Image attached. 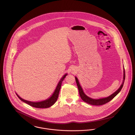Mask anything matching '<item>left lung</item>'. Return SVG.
Returning a JSON list of instances; mask_svg holds the SVG:
<instances>
[{
  "mask_svg": "<svg viewBox=\"0 0 135 135\" xmlns=\"http://www.w3.org/2000/svg\"><path fill=\"white\" fill-rule=\"evenodd\" d=\"M75 77L76 82L77 84V87L78 89L79 94V95H80L81 99L84 102H85L89 104L94 105H101L104 104L109 102V101H110L120 92V91L121 90V89L123 86L124 83V81H125V72L124 67H123V78L122 83L121 85L120 86V87H119V88L114 93H113L112 94L110 95L109 96L105 97V98H99V99H93V98H91L87 96L84 92L83 89L79 83L78 78L76 76H75Z\"/></svg>",
  "mask_w": 135,
  "mask_h": 135,
  "instance_id": "1",
  "label": "left lung"
}]
</instances>
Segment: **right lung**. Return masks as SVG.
Instances as JSON below:
<instances>
[{
  "instance_id": "obj_1",
  "label": "right lung",
  "mask_w": 135,
  "mask_h": 135,
  "mask_svg": "<svg viewBox=\"0 0 135 135\" xmlns=\"http://www.w3.org/2000/svg\"><path fill=\"white\" fill-rule=\"evenodd\" d=\"M67 75H68V74L66 73L65 74H64L62 77H61V78L60 79V80H59V81L57 84V86L54 92L52 94V95L46 100L40 101H37V102L30 101L22 99L17 93H16V94L21 101H22L24 103H26V104H27L32 107H33L34 108H48L51 107L52 105H53L57 101V100L58 99V96H59V91H60V88L61 87L62 82Z\"/></svg>"
}]
</instances>
